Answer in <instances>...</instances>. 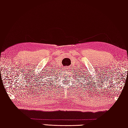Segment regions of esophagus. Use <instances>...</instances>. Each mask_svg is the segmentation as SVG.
I'll use <instances>...</instances> for the list:
<instances>
[{
  "mask_svg": "<svg viewBox=\"0 0 128 128\" xmlns=\"http://www.w3.org/2000/svg\"><path fill=\"white\" fill-rule=\"evenodd\" d=\"M66 69H68V68H66Z\"/></svg>",
  "mask_w": 128,
  "mask_h": 128,
  "instance_id": "obj_1",
  "label": "esophagus"
}]
</instances>
